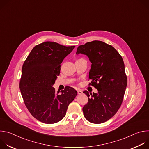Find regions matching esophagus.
Masks as SVG:
<instances>
[{"label": "esophagus", "mask_w": 149, "mask_h": 149, "mask_svg": "<svg viewBox=\"0 0 149 149\" xmlns=\"http://www.w3.org/2000/svg\"><path fill=\"white\" fill-rule=\"evenodd\" d=\"M77 92H78V94H79V95H81V94H82V91L81 90H77Z\"/></svg>", "instance_id": "obj_1"}]
</instances>
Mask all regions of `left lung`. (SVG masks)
<instances>
[{
	"label": "left lung",
	"mask_w": 149,
	"mask_h": 149,
	"mask_svg": "<svg viewBox=\"0 0 149 149\" xmlns=\"http://www.w3.org/2000/svg\"><path fill=\"white\" fill-rule=\"evenodd\" d=\"M87 55L91 62L90 85L97 93L86 94L88 101L82 109L88 121L100 124L113 117L121 105L127 84L121 56L111 45L100 40L87 42L78 47L76 54Z\"/></svg>",
	"instance_id": "1"
}]
</instances>
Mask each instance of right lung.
Wrapping results in <instances>:
<instances>
[{"instance_id": "1", "label": "right lung", "mask_w": 149, "mask_h": 149, "mask_svg": "<svg viewBox=\"0 0 149 149\" xmlns=\"http://www.w3.org/2000/svg\"><path fill=\"white\" fill-rule=\"evenodd\" d=\"M75 47L45 42L36 45L24 63L20 90L28 110L40 122L61 121L77 95L71 87L57 93L52 87L59 75L61 63Z\"/></svg>"}]
</instances>
